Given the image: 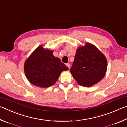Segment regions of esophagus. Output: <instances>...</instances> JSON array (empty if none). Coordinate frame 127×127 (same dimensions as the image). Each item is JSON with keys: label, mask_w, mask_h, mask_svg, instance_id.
<instances>
[{"label": "esophagus", "mask_w": 127, "mask_h": 127, "mask_svg": "<svg viewBox=\"0 0 127 127\" xmlns=\"http://www.w3.org/2000/svg\"><path fill=\"white\" fill-rule=\"evenodd\" d=\"M66 65L67 66V67L70 69V64H68V63L66 64Z\"/></svg>", "instance_id": "34e87169"}]
</instances>
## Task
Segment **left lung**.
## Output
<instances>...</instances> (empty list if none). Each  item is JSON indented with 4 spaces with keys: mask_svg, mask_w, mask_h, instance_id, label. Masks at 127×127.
Listing matches in <instances>:
<instances>
[{
    "mask_svg": "<svg viewBox=\"0 0 127 127\" xmlns=\"http://www.w3.org/2000/svg\"><path fill=\"white\" fill-rule=\"evenodd\" d=\"M106 69L105 57L96 47L86 43L77 50L70 72L79 85L90 87L103 78Z\"/></svg>",
    "mask_w": 127,
    "mask_h": 127,
    "instance_id": "1",
    "label": "left lung"
}]
</instances>
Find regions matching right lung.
<instances>
[{"label": "right lung", "instance_id": "add662e5", "mask_svg": "<svg viewBox=\"0 0 127 127\" xmlns=\"http://www.w3.org/2000/svg\"><path fill=\"white\" fill-rule=\"evenodd\" d=\"M68 68L59 58L53 55V51L45 50L40 46L26 61L24 72L31 83L41 88L53 85L62 71Z\"/></svg>", "mask_w": 127, "mask_h": 127}]
</instances>
